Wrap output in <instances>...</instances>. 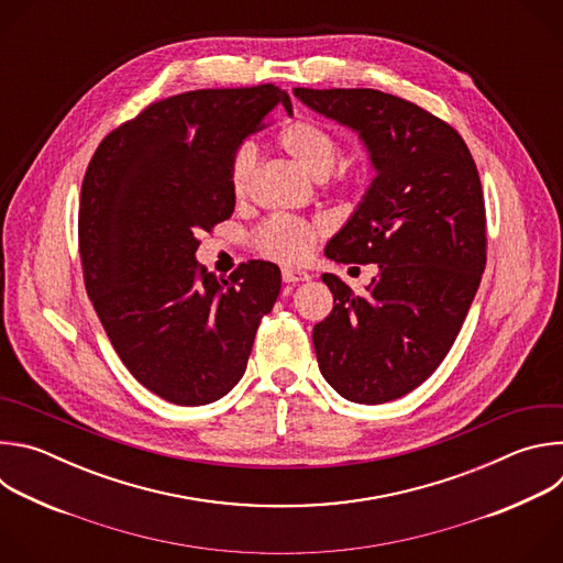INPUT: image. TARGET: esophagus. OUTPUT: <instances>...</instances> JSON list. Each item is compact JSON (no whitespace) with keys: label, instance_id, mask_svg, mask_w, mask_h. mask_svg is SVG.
Returning a JSON list of instances; mask_svg holds the SVG:
<instances>
[{"label":"esophagus","instance_id":"34e87169","mask_svg":"<svg viewBox=\"0 0 563 563\" xmlns=\"http://www.w3.org/2000/svg\"><path fill=\"white\" fill-rule=\"evenodd\" d=\"M311 276L305 272V269H298V267H283V280L285 283H291V285H296V283H305V280H309Z\"/></svg>","mask_w":563,"mask_h":563}]
</instances>
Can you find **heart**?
Here are the masks:
<instances>
[{
	"instance_id": "heart-1",
	"label": "heart",
	"mask_w": 563,
	"mask_h": 563,
	"mask_svg": "<svg viewBox=\"0 0 563 563\" xmlns=\"http://www.w3.org/2000/svg\"><path fill=\"white\" fill-rule=\"evenodd\" d=\"M280 148L294 163L313 178H325L341 155V144L334 133L311 120H296L278 135ZM256 169V148L240 146L229 165V185L233 196H243ZM313 243V227L298 218H276L263 231V247L280 261L302 258Z\"/></svg>"
}]
</instances>
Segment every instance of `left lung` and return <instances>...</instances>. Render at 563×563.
<instances>
[{"instance_id":"obj_1","label":"left lung","mask_w":563,"mask_h":563,"mask_svg":"<svg viewBox=\"0 0 563 563\" xmlns=\"http://www.w3.org/2000/svg\"><path fill=\"white\" fill-rule=\"evenodd\" d=\"M358 135L374 180L330 238L336 263H376L356 296L336 274L332 313L313 328L323 378L352 404L419 387L448 356L486 269V207L463 137L421 107L374 89H294Z\"/></svg>"}]
</instances>
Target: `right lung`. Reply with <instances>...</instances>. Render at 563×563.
Here are the masks:
<instances>
[{
    "label": "right lung",
    "instance_id": "right-lung-1",
    "mask_svg": "<svg viewBox=\"0 0 563 563\" xmlns=\"http://www.w3.org/2000/svg\"><path fill=\"white\" fill-rule=\"evenodd\" d=\"M287 91H189L151 104L109 133L82 183L79 254L89 298L129 372L176 406H205L247 369L280 269L240 265L229 278L198 269V233L231 218L233 153Z\"/></svg>",
    "mask_w": 563,
    "mask_h": 563
}]
</instances>
